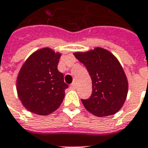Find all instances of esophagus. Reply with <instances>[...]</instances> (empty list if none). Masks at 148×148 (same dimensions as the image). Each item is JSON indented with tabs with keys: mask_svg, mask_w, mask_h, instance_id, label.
Masks as SVG:
<instances>
[{
	"mask_svg": "<svg viewBox=\"0 0 148 148\" xmlns=\"http://www.w3.org/2000/svg\"><path fill=\"white\" fill-rule=\"evenodd\" d=\"M70 87H71L72 89H75V87H76V84H75V83H73L72 84L70 85Z\"/></svg>",
	"mask_w": 148,
	"mask_h": 148,
	"instance_id": "esophagus-1",
	"label": "esophagus"
}]
</instances>
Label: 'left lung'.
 Wrapping results in <instances>:
<instances>
[{"label": "left lung", "instance_id": "1", "mask_svg": "<svg viewBox=\"0 0 148 148\" xmlns=\"http://www.w3.org/2000/svg\"><path fill=\"white\" fill-rule=\"evenodd\" d=\"M74 55L87 68L92 81L91 95L89 99H81L86 110L97 117L116 114L125 103L129 87L118 60L100 47Z\"/></svg>", "mask_w": 148, "mask_h": 148}]
</instances>
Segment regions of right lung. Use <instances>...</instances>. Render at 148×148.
<instances>
[{"label":"right lung","mask_w":148,"mask_h":148,"mask_svg":"<svg viewBox=\"0 0 148 148\" xmlns=\"http://www.w3.org/2000/svg\"><path fill=\"white\" fill-rule=\"evenodd\" d=\"M61 53L42 48L29 57L20 69L16 90L27 110L38 115H48L59 108L69 87L58 69Z\"/></svg>","instance_id":"right-lung-1"}]
</instances>
